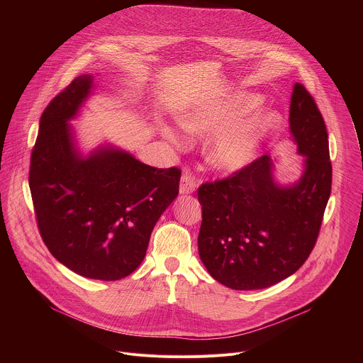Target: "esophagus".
<instances>
[{"instance_id": "obj_1", "label": "esophagus", "mask_w": 363, "mask_h": 363, "mask_svg": "<svg viewBox=\"0 0 363 363\" xmlns=\"http://www.w3.org/2000/svg\"><path fill=\"white\" fill-rule=\"evenodd\" d=\"M195 191V177L191 172H185L181 177L179 194H192Z\"/></svg>"}]
</instances>
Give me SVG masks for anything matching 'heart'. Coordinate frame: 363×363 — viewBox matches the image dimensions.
<instances>
[{"label":"heart","instance_id":"obj_1","mask_svg":"<svg viewBox=\"0 0 363 363\" xmlns=\"http://www.w3.org/2000/svg\"><path fill=\"white\" fill-rule=\"evenodd\" d=\"M260 103V96L254 93H237L189 111L181 116L179 123L191 133H216L208 147V161L221 172L235 174L258 158L267 139L281 125V116L276 111L249 114ZM164 132L169 139H175L169 129Z\"/></svg>","mask_w":363,"mask_h":363}]
</instances>
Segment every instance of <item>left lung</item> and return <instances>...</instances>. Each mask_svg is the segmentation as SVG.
I'll list each match as a JSON object with an SVG mask.
<instances>
[{
  "label": "left lung",
  "instance_id": "left-lung-1",
  "mask_svg": "<svg viewBox=\"0 0 363 363\" xmlns=\"http://www.w3.org/2000/svg\"><path fill=\"white\" fill-rule=\"evenodd\" d=\"M290 132L303 160L290 185L274 178V160L258 158L233 177L199 186V258L234 290L270 287L296 273L312 252L332 188L328 130L313 97L296 83Z\"/></svg>",
  "mask_w": 363,
  "mask_h": 363
}]
</instances>
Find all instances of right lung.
Wrapping results in <instances>:
<instances>
[{"mask_svg":"<svg viewBox=\"0 0 363 363\" xmlns=\"http://www.w3.org/2000/svg\"><path fill=\"white\" fill-rule=\"evenodd\" d=\"M93 80L76 77L43 112L28 182L50 252L83 277L115 281L143 262L155 224L179 192L181 171L145 165L109 143L80 150L70 121Z\"/></svg>","mask_w":363,"mask_h":363,"instance_id":"right-lung-1","label":"right lung"}]
</instances>
